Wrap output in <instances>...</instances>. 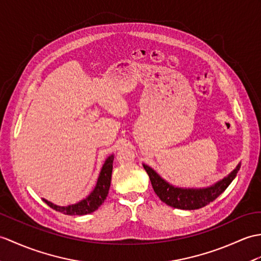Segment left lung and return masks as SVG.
I'll use <instances>...</instances> for the list:
<instances>
[{
  "label": "left lung",
  "instance_id": "left-lung-1",
  "mask_svg": "<svg viewBox=\"0 0 261 261\" xmlns=\"http://www.w3.org/2000/svg\"><path fill=\"white\" fill-rule=\"evenodd\" d=\"M143 168L149 174L151 185H152L155 195L160 198L162 202L177 209L196 210L213 202L227 189L228 186L232 182V180L237 175L240 165H238L228 177L217 182L215 186L204 188V189H181V188H175L163 180L153 169L145 165H143Z\"/></svg>",
  "mask_w": 261,
  "mask_h": 261
}]
</instances>
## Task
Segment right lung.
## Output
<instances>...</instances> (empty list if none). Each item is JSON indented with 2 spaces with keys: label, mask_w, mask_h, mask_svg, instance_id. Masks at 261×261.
<instances>
[{
  "label": "right lung",
  "mask_w": 261,
  "mask_h": 261,
  "mask_svg": "<svg viewBox=\"0 0 261 261\" xmlns=\"http://www.w3.org/2000/svg\"><path fill=\"white\" fill-rule=\"evenodd\" d=\"M113 159L114 156L110 155L106 160L105 165H103L101 169L98 182H96L94 190L90 193V196L88 198L82 200V201L77 202L75 204L66 205V207H59V205L53 204L52 202L43 199L44 202L53 210L59 211V213L64 214V215H69V216H83V215L93 213V211L98 209L107 199L109 189H110V184H111Z\"/></svg>",
  "instance_id": "add662e5"
}]
</instances>
